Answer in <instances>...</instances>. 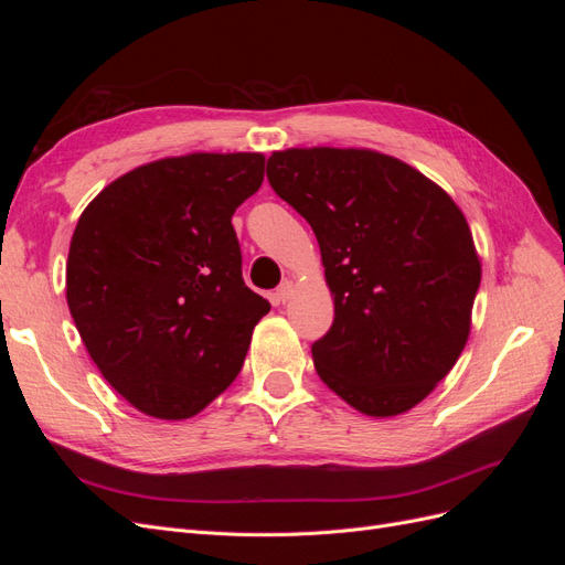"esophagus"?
Here are the masks:
<instances>
[{
  "label": "esophagus",
  "instance_id": "esophagus-1",
  "mask_svg": "<svg viewBox=\"0 0 565 565\" xmlns=\"http://www.w3.org/2000/svg\"><path fill=\"white\" fill-rule=\"evenodd\" d=\"M292 289H295L292 280H282L280 287L276 289V295H273V297H276V303H285L289 297H292Z\"/></svg>",
  "mask_w": 565,
  "mask_h": 565
}]
</instances>
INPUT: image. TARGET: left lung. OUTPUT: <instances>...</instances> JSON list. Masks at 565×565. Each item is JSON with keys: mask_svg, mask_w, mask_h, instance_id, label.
Listing matches in <instances>:
<instances>
[{"mask_svg": "<svg viewBox=\"0 0 565 565\" xmlns=\"http://www.w3.org/2000/svg\"><path fill=\"white\" fill-rule=\"evenodd\" d=\"M273 191L309 221L334 297L311 347L320 380L370 417L424 401L465 349L481 262L465 214L409 164L358 148H289Z\"/></svg>", "mask_w": 565, "mask_h": 565, "instance_id": "left-lung-1", "label": "left lung"}]
</instances>
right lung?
Here are the masks:
<instances>
[{"label": "right lung", "instance_id": "1", "mask_svg": "<svg viewBox=\"0 0 565 565\" xmlns=\"http://www.w3.org/2000/svg\"><path fill=\"white\" fill-rule=\"evenodd\" d=\"M262 181V152L164 158L115 179L77 221L67 309L100 374L150 417L207 407L270 311L243 280L231 224Z\"/></svg>", "mask_w": 565, "mask_h": 565}]
</instances>
